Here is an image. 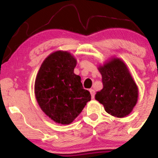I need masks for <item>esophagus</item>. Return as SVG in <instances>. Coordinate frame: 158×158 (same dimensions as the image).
I'll list each match as a JSON object with an SVG mask.
<instances>
[{"label":"esophagus","instance_id":"34e87169","mask_svg":"<svg viewBox=\"0 0 158 158\" xmlns=\"http://www.w3.org/2000/svg\"><path fill=\"white\" fill-rule=\"evenodd\" d=\"M89 92H90L91 95H92V98H95V90H94V89H91L90 90H89Z\"/></svg>","mask_w":158,"mask_h":158}]
</instances>
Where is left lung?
<instances>
[{
    "instance_id": "1",
    "label": "left lung",
    "mask_w": 158,
    "mask_h": 158,
    "mask_svg": "<svg viewBox=\"0 0 158 158\" xmlns=\"http://www.w3.org/2000/svg\"><path fill=\"white\" fill-rule=\"evenodd\" d=\"M102 77L103 89L95 94V99L106 111L117 118L128 115L136 106L138 88L124 61L113 57L98 67Z\"/></svg>"
}]
</instances>
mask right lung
<instances>
[{"instance_id": "obj_1", "label": "right lung", "mask_w": 158, "mask_h": 158, "mask_svg": "<svg viewBox=\"0 0 158 158\" xmlns=\"http://www.w3.org/2000/svg\"><path fill=\"white\" fill-rule=\"evenodd\" d=\"M76 59L67 51L49 54L41 64L35 79L34 93L41 110L56 123L69 125L91 100L74 73Z\"/></svg>"}]
</instances>
